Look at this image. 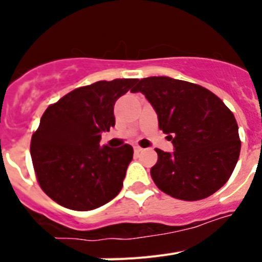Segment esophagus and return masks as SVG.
Masks as SVG:
<instances>
[{
	"mask_svg": "<svg viewBox=\"0 0 262 262\" xmlns=\"http://www.w3.org/2000/svg\"><path fill=\"white\" fill-rule=\"evenodd\" d=\"M134 149H135L136 154H140V152L143 151V148H142V147H139V145H135V147H134Z\"/></svg>",
	"mask_w": 262,
	"mask_h": 262,
	"instance_id": "1",
	"label": "esophagus"
}]
</instances>
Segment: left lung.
Wrapping results in <instances>:
<instances>
[{
	"label": "left lung",
	"instance_id": "obj_1",
	"mask_svg": "<svg viewBox=\"0 0 262 262\" xmlns=\"http://www.w3.org/2000/svg\"><path fill=\"white\" fill-rule=\"evenodd\" d=\"M154 106L159 128L174 145L172 154L157 149L151 168L156 186L182 201H200L228 181L239 160V127L232 111L201 85L160 76L139 81Z\"/></svg>",
	"mask_w": 262,
	"mask_h": 262
}]
</instances>
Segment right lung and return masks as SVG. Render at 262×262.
<instances>
[{
	"label": "right lung",
	"instance_id": "right-lung-1",
	"mask_svg": "<svg viewBox=\"0 0 262 262\" xmlns=\"http://www.w3.org/2000/svg\"><path fill=\"white\" fill-rule=\"evenodd\" d=\"M139 80L97 81L50 105L32 134V165L51 200L76 211L110 202L123 186L133 147H99L101 134L115 126L114 105Z\"/></svg>",
	"mask_w": 262,
	"mask_h": 262
}]
</instances>
